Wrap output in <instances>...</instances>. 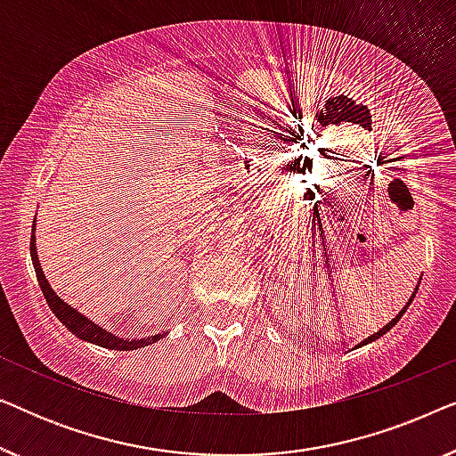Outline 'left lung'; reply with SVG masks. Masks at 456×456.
Returning <instances> with one entry per match:
<instances>
[{
  "mask_svg": "<svg viewBox=\"0 0 456 456\" xmlns=\"http://www.w3.org/2000/svg\"><path fill=\"white\" fill-rule=\"evenodd\" d=\"M419 282H421V278H419ZM417 290H419V286H415V292H413V295H411V298H409V303H407V305H404V307H403V311H398V315L395 317V320H392L390 323H386V326H384L382 330H379V332H376V334H371V336H370V338H365V340H363V342H361V345H357V346L370 345V342H373V340H378V338H379V336H384L386 332H388V330H390L392 326H396V322H398V320H401V317H403V314H404V311H407V309H409V305H411V303H413V298H415V295H417Z\"/></svg>",
  "mask_w": 456,
  "mask_h": 456,
  "instance_id": "left-lung-1",
  "label": "left lung"
}]
</instances>
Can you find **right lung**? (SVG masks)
<instances>
[{"instance_id":"obj_1","label":"right lung","mask_w":456,"mask_h":456,"mask_svg":"<svg viewBox=\"0 0 456 456\" xmlns=\"http://www.w3.org/2000/svg\"><path fill=\"white\" fill-rule=\"evenodd\" d=\"M30 259H33L37 280H39V286L43 290V297H45V301L49 305V309L53 311L55 317H58V320L64 323V326L70 330V332L77 336V338L85 340V342H91V345L103 346V348H111V351H134V348L153 345L155 340H159L161 336L167 334V332L166 334H153V336H147V338H141V340L118 338L116 334H111V332H108V330H103L102 326H97V323L91 322L89 317L78 314V311L70 307V305H68L66 301H61V298L55 295V290L52 289V284L47 282L45 273H43V270H41L39 255H37V247H35V228H33V234H30Z\"/></svg>"}]
</instances>
